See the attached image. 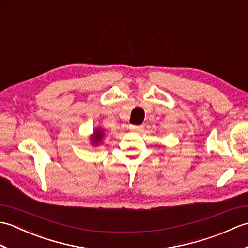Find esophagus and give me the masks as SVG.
Instances as JSON below:
<instances>
[{
	"label": "esophagus",
	"mask_w": 248,
	"mask_h": 248,
	"mask_svg": "<svg viewBox=\"0 0 248 248\" xmlns=\"http://www.w3.org/2000/svg\"><path fill=\"white\" fill-rule=\"evenodd\" d=\"M129 129L131 131H133V132H141V131L144 130V125H133V124H131Z\"/></svg>",
	"instance_id": "1"
}]
</instances>
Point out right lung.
<instances>
[{
	"label": "right lung",
	"mask_w": 248,
	"mask_h": 248,
	"mask_svg": "<svg viewBox=\"0 0 248 248\" xmlns=\"http://www.w3.org/2000/svg\"><path fill=\"white\" fill-rule=\"evenodd\" d=\"M104 136V132L102 129H96L93 131V136H92V144L93 146H97L99 143H101V140Z\"/></svg>",
	"instance_id": "obj_1"
}]
</instances>
